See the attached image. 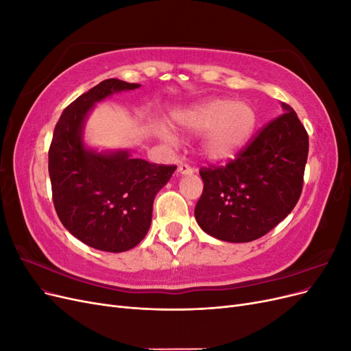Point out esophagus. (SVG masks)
<instances>
[{
  "label": "esophagus",
  "instance_id": "34e87169",
  "mask_svg": "<svg viewBox=\"0 0 351 351\" xmlns=\"http://www.w3.org/2000/svg\"><path fill=\"white\" fill-rule=\"evenodd\" d=\"M177 174L178 176H192L193 174V169L190 168L189 165H186V164H180L177 167Z\"/></svg>",
  "mask_w": 351,
  "mask_h": 351
}]
</instances>
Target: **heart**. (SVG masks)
Returning <instances> with one entry per match:
<instances>
[{
  "label": "heart",
  "instance_id": "heart-1",
  "mask_svg": "<svg viewBox=\"0 0 351 351\" xmlns=\"http://www.w3.org/2000/svg\"><path fill=\"white\" fill-rule=\"evenodd\" d=\"M176 124L187 134H204L200 149L212 164H227L249 145L258 127V111L250 102L209 98L176 114ZM173 143L171 134H164Z\"/></svg>",
  "mask_w": 351,
  "mask_h": 351
}]
</instances>
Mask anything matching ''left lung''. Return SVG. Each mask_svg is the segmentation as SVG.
Returning a JSON list of instances; mask_svg holds the SVG:
<instances>
[{
    "label": "left lung",
    "instance_id": "8db88e82",
    "mask_svg": "<svg viewBox=\"0 0 351 351\" xmlns=\"http://www.w3.org/2000/svg\"><path fill=\"white\" fill-rule=\"evenodd\" d=\"M271 121L237 159L202 168L204 192L195 208L199 227L228 243L253 241L290 214L302 195L309 137L295 111Z\"/></svg>",
    "mask_w": 351,
    "mask_h": 351
}]
</instances>
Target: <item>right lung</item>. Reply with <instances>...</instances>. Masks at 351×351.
<instances>
[{
	"label": "right lung",
	"mask_w": 351,
	"mask_h": 351,
	"mask_svg": "<svg viewBox=\"0 0 351 351\" xmlns=\"http://www.w3.org/2000/svg\"><path fill=\"white\" fill-rule=\"evenodd\" d=\"M139 83L107 79L62 111L49 147L48 171L57 215L88 246L120 253L149 231L156 193L176 171L129 151H98L84 143V124L95 105Z\"/></svg>",
	"instance_id": "obj_1"
}]
</instances>
